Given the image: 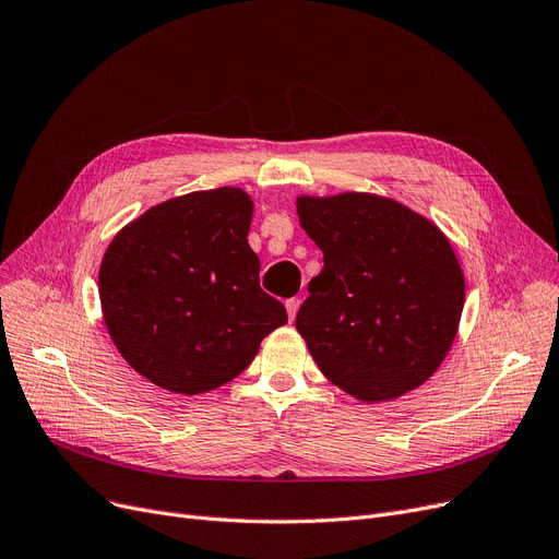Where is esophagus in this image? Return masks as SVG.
Masks as SVG:
<instances>
[{"label":"esophagus","mask_w":559,"mask_h":559,"mask_svg":"<svg viewBox=\"0 0 559 559\" xmlns=\"http://www.w3.org/2000/svg\"><path fill=\"white\" fill-rule=\"evenodd\" d=\"M298 307H300V298H288L286 300V311H288V319H296V314H298Z\"/></svg>","instance_id":"1"}]
</instances>
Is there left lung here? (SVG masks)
Listing matches in <instances>:
<instances>
[{"label":"left lung","mask_w":559,"mask_h":559,"mask_svg":"<svg viewBox=\"0 0 559 559\" xmlns=\"http://www.w3.org/2000/svg\"><path fill=\"white\" fill-rule=\"evenodd\" d=\"M323 252L296 317L319 369L367 404L419 388L448 355L465 300L450 240L427 217L376 194L300 197Z\"/></svg>","instance_id":"left-lung-1"}]
</instances>
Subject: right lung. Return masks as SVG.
<instances>
[{
	"instance_id": "obj_1",
	"label": "right lung",
	"mask_w": 559,
	"mask_h": 559,
	"mask_svg": "<svg viewBox=\"0 0 559 559\" xmlns=\"http://www.w3.org/2000/svg\"><path fill=\"white\" fill-rule=\"evenodd\" d=\"M250 222L252 199L217 188L153 206L109 242L98 273L105 325L151 383L215 390L286 323L284 305L259 286Z\"/></svg>"
}]
</instances>
